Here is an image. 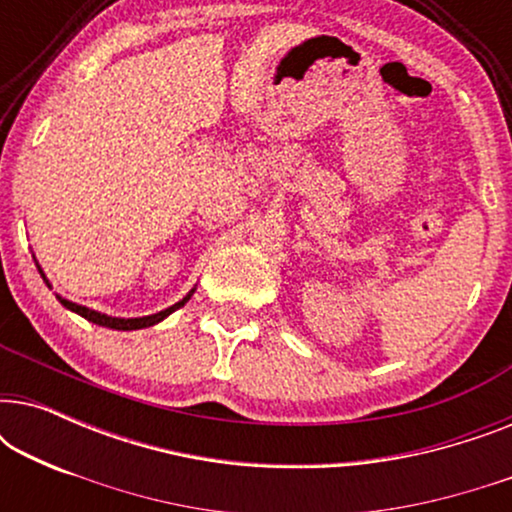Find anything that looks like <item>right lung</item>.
Here are the masks:
<instances>
[{"instance_id":"add662e5","label":"right lung","mask_w":512,"mask_h":512,"mask_svg":"<svg viewBox=\"0 0 512 512\" xmlns=\"http://www.w3.org/2000/svg\"><path fill=\"white\" fill-rule=\"evenodd\" d=\"M39 268V265H37ZM39 272H41V277H44V282L48 284V279H46V275H44V270L39 268ZM51 286V284H48ZM195 291V289H193ZM193 291L188 293L186 298H181L179 303H174L172 307H167V310H160V312H156V314H149V317H137V319H121V317H109V314H100V312H95V310H88V307H83V305H76V303H72V300H65L62 296H58V300L62 305L67 307V310H72V312H76V314H81L83 319H88V321H93V324H97V326H104V328H114V331H137V328H146V326H153V324H158V321H163L165 317H170V314L174 312V310H179V307H184L186 303H188V298L193 296Z\"/></svg>"}]
</instances>
